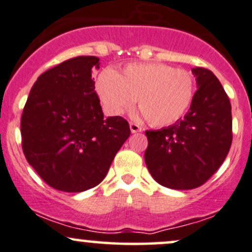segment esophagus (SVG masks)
Segmentation results:
<instances>
[{
    "mask_svg": "<svg viewBox=\"0 0 252 252\" xmlns=\"http://www.w3.org/2000/svg\"><path fill=\"white\" fill-rule=\"evenodd\" d=\"M129 129H131V133H139V132L143 131V128L134 123L129 124Z\"/></svg>",
    "mask_w": 252,
    "mask_h": 252,
    "instance_id": "obj_1",
    "label": "esophagus"
}]
</instances>
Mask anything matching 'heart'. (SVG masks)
Wrapping results in <instances>:
<instances>
[{
  "mask_svg": "<svg viewBox=\"0 0 252 252\" xmlns=\"http://www.w3.org/2000/svg\"><path fill=\"white\" fill-rule=\"evenodd\" d=\"M95 90L108 114H121L137 97V115L162 127L184 117L193 101L196 84L189 70L150 62L131 63L121 73L106 68L97 76Z\"/></svg>",
  "mask_w": 252,
  "mask_h": 252,
  "instance_id": "obj_1",
  "label": "heart"
}]
</instances>
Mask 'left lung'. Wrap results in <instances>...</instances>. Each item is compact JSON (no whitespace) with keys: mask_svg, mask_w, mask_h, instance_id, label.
I'll list each match as a JSON object with an SVG mask.
<instances>
[{"mask_svg":"<svg viewBox=\"0 0 252 252\" xmlns=\"http://www.w3.org/2000/svg\"><path fill=\"white\" fill-rule=\"evenodd\" d=\"M192 74L197 92L185 117L146 131V166L157 183L173 190L203 185L225 160L232 141L231 103L220 80L202 67Z\"/></svg>","mask_w":252,"mask_h":252,"instance_id":"1","label":"left lung"}]
</instances>
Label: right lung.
Instances as JSON below:
<instances>
[{
  "label": "right lung",
  "mask_w": 252,
  "mask_h": 252,
  "mask_svg": "<svg viewBox=\"0 0 252 252\" xmlns=\"http://www.w3.org/2000/svg\"><path fill=\"white\" fill-rule=\"evenodd\" d=\"M93 68H100L96 56L50 68L35 81L23 108V153L56 190L82 192L101 183L131 134L124 118H103Z\"/></svg>",
  "instance_id": "add662e5"
}]
</instances>
